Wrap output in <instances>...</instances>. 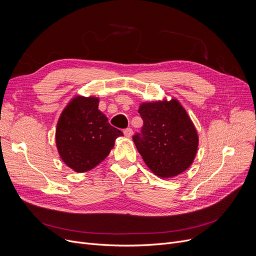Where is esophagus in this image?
<instances>
[{
	"instance_id": "1",
	"label": "esophagus",
	"mask_w": 256,
	"mask_h": 256,
	"mask_svg": "<svg viewBox=\"0 0 256 256\" xmlns=\"http://www.w3.org/2000/svg\"><path fill=\"white\" fill-rule=\"evenodd\" d=\"M124 136H126V137L130 138V137H132V128H126V130H124Z\"/></svg>"
}]
</instances>
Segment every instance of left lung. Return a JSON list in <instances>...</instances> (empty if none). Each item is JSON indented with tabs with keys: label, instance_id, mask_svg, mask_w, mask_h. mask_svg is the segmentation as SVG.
I'll use <instances>...</instances> for the list:
<instances>
[{
	"label": "left lung",
	"instance_id": "1",
	"mask_svg": "<svg viewBox=\"0 0 256 256\" xmlns=\"http://www.w3.org/2000/svg\"><path fill=\"white\" fill-rule=\"evenodd\" d=\"M141 132L132 140L156 176L170 178L191 166L198 148L197 130L178 100L142 102Z\"/></svg>",
	"mask_w": 256,
	"mask_h": 256
}]
</instances>
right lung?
<instances>
[{
	"label": "right lung",
	"mask_w": 256,
	"mask_h": 256,
	"mask_svg": "<svg viewBox=\"0 0 256 256\" xmlns=\"http://www.w3.org/2000/svg\"><path fill=\"white\" fill-rule=\"evenodd\" d=\"M98 98L76 96L60 115L56 128V145L63 162L76 172L98 166L124 132L108 122L98 110Z\"/></svg>",
	"instance_id": "add662e5"
}]
</instances>
